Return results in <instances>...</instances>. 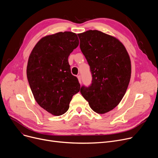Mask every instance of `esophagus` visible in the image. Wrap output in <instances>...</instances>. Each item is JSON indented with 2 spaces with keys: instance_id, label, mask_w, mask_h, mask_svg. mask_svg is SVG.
<instances>
[{
  "instance_id": "obj_1",
  "label": "esophagus",
  "mask_w": 158,
  "mask_h": 158,
  "mask_svg": "<svg viewBox=\"0 0 158 158\" xmlns=\"http://www.w3.org/2000/svg\"><path fill=\"white\" fill-rule=\"evenodd\" d=\"M77 78H78V80H79V82L80 83H81V75H77Z\"/></svg>"
}]
</instances>
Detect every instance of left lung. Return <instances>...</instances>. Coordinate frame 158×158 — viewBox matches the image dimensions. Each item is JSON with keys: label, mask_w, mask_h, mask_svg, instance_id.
<instances>
[{"label": "left lung", "mask_w": 158, "mask_h": 158, "mask_svg": "<svg viewBox=\"0 0 158 158\" xmlns=\"http://www.w3.org/2000/svg\"><path fill=\"white\" fill-rule=\"evenodd\" d=\"M80 48L90 67V86L81 94L90 108L105 114L117 106L125 95L131 77V61L125 47L115 37L98 30L77 34Z\"/></svg>", "instance_id": "left-lung-1"}]
</instances>
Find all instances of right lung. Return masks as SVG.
Here are the masks:
<instances>
[{
	"mask_svg": "<svg viewBox=\"0 0 158 158\" xmlns=\"http://www.w3.org/2000/svg\"><path fill=\"white\" fill-rule=\"evenodd\" d=\"M79 43L75 33L59 32L43 37L30 55L26 73L33 97L53 115L66 112L73 95L80 90L68 63V56Z\"/></svg>",
	"mask_w": 158,
	"mask_h": 158,
	"instance_id": "1",
	"label": "right lung"
}]
</instances>
